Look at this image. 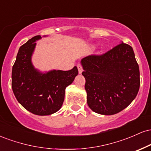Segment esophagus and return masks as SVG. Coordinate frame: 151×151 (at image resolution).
I'll return each mask as SVG.
<instances>
[{
  "instance_id": "obj_1",
  "label": "esophagus",
  "mask_w": 151,
  "mask_h": 151,
  "mask_svg": "<svg viewBox=\"0 0 151 151\" xmlns=\"http://www.w3.org/2000/svg\"><path fill=\"white\" fill-rule=\"evenodd\" d=\"M77 68H78V71H79V74H81L82 73V67H81V65L80 64L77 65Z\"/></svg>"
}]
</instances>
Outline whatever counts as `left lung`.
<instances>
[{"instance_id": "obj_1", "label": "left lung", "mask_w": 151, "mask_h": 151, "mask_svg": "<svg viewBox=\"0 0 151 151\" xmlns=\"http://www.w3.org/2000/svg\"><path fill=\"white\" fill-rule=\"evenodd\" d=\"M81 64L86 101L93 111L114 115L136 98L140 87L139 67L129 45L121 42L104 55L83 58Z\"/></svg>"}]
</instances>
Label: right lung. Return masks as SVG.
Segmentation results:
<instances>
[{"label":"right lung","mask_w":151,"mask_h":151,"mask_svg":"<svg viewBox=\"0 0 151 151\" xmlns=\"http://www.w3.org/2000/svg\"><path fill=\"white\" fill-rule=\"evenodd\" d=\"M35 36L20 47L12 70V89L18 101L31 113L47 116L57 112L65 99V89L78 74L77 67L69 71L53 70L41 72L32 63Z\"/></svg>","instance_id":"1"}]
</instances>
